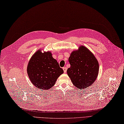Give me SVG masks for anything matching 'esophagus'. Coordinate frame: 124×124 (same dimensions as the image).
Here are the masks:
<instances>
[{"label":"esophagus","mask_w":124,"mask_h":124,"mask_svg":"<svg viewBox=\"0 0 124 124\" xmlns=\"http://www.w3.org/2000/svg\"><path fill=\"white\" fill-rule=\"evenodd\" d=\"M63 70L64 72V73H66V71H67V68H66V67H63Z\"/></svg>","instance_id":"obj_1"}]
</instances>
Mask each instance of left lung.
<instances>
[{
  "label": "left lung",
  "mask_w": 124,
  "mask_h": 124,
  "mask_svg": "<svg viewBox=\"0 0 124 124\" xmlns=\"http://www.w3.org/2000/svg\"><path fill=\"white\" fill-rule=\"evenodd\" d=\"M70 67L67 73L78 89H83L92 85L98 76L99 65L94 54L83 46L74 50L68 58Z\"/></svg>",
  "instance_id": "obj_1"
}]
</instances>
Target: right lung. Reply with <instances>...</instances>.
Wrapping results in <instances>:
<instances>
[{
    "label": "right lung",
    "instance_id": "1",
    "mask_svg": "<svg viewBox=\"0 0 124 124\" xmlns=\"http://www.w3.org/2000/svg\"><path fill=\"white\" fill-rule=\"evenodd\" d=\"M31 83L37 88L48 90L54 85L58 78L64 72L51 52L38 50L31 57L27 67Z\"/></svg>",
    "mask_w": 124,
    "mask_h": 124
}]
</instances>
